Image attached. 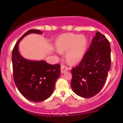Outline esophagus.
Returning <instances> with one entry per match:
<instances>
[{
	"mask_svg": "<svg viewBox=\"0 0 123 123\" xmlns=\"http://www.w3.org/2000/svg\"><path fill=\"white\" fill-rule=\"evenodd\" d=\"M69 68H68V67H65V66L62 65L61 67V73H64V72H65L66 71H68L69 70Z\"/></svg>",
	"mask_w": 123,
	"mask_h": 123,
	"instance_id": "34e87169",
	"label": "esophagus"
}]
</instances>
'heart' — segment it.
<instances>
[{"label":"heart","instance_id":"heart-1","mask_svg":"<svg viewBox=\"0 0 123 123\" xmlns=\"http://www.w3.org/2000/svg\"><path fill=\"white\" fill-rule=\"evenodd\" d=\"M57 54L67 51L66 58L71 64H77L84 56L87 48V40L82 35L64 33L58 37L55 41Z\"/></svg>","mask_w":123,"mask_h":123}]
</instances>
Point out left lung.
Segmentation results:
<instances>
[{
  "label": "left lung",
  "mask_w": 123,
  "mask_h": 123,
  "mask_svg": "<svg viewBox=\"0 0 123 123\" xmlns=\"http://www.w3.org/2000/svg\"><path fill=\"white\" fill-rule=\"evenodd\" d=\"M110 67V44L97 31L81 62L71 69L74 92L86 98L97 95L105 84Z\"/></svg>",
  "instance_id": "left-lung-1"
}]
</instances>
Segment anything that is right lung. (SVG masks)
I'll use <instances>...</instances> for the list:
<instances>
[{
    "label": "right lung",
    "instance_id": "right-lung-1",
    "mask_svg": "<svg viewBox=\"0 0 123 123\" xmlns=\"http://www.w3.org/2000/svg\"><path fill=\"white\" fill-rule=\"evenodd\" d=\"M31 33L41 35L42 32L29 30L18 40L12 51L13 73L15 84L22 95L31 101L38 103L52 94L55 82L60 76L61 67L59 64L51 65L44 60H29L20 55L19 42Z\"/></svg>",
    "mask_w": 123,
    "mask_h": 123
}]
</instances>
